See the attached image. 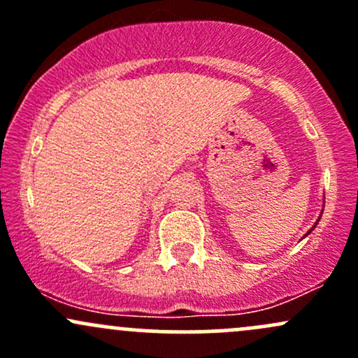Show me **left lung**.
I'll return each mask as SVG.
<instances>
[{
	"label": "left lung",
	"instance_id": "left-lung-1",
	"mask_svg": "<svg viewBox=\"0 0 358 358\" xmlns=\"http://www.w3.org/2000/svg\"><path fill=\"white\" fill-rule=\"evenodd\" d=\"M317 222H319V220H317ZM310 230H313V229H310ZM310 230H309V232H310Z\"/></svg>",
	"mask_w": 358,
	"mask_h": 358
}]
</instances>
